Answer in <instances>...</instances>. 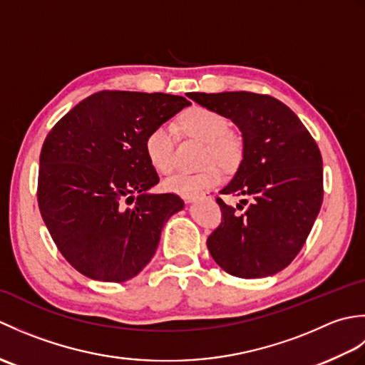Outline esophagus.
I'll return each instance as SVG.
<instances>
[{"instance_id":"1","label":"esophagus","mask_w":365,"mask_h":365,"mask_svg":"<svg viewBox=\"0 0 365 365\" xmlns=\"http://www.w3.org/2000/svg\"><path fill=\"white\" fill-rule=\"evenodd\" d=\"M199 199H212V196L210 195H197V196H191V197H185V200H187V202H196V200H199Z\"/></svg>"}]
</instances>
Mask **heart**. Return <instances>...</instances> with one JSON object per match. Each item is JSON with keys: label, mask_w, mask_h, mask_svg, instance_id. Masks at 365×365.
Wrapping results in <instances>:
<instances>
[{"label": "heart", "mask_w": 365, "mask_h": 365, "mask_svg": "<svg viewBox=\"0 0 365 365\" xmlns=\"http://www.w3.org/2000/svg\"><path fill=\"white\" fill-rule=\"evenodd\" d=\"M180 127L188 135L207 141L204 161H218L222 166L234 168L242 149L237 139L229 133L226 115L207 106L195 105L185 110L180 118ZM144 152L152 168L160 174H169L175 165V131L169 123L153 127L144 138ZM224 173L220 165L210 163L196 173H177L166 178L163 187L168 191L185 197L197 196L200 192L221 183Z\"/></svg>", "instance_id": "1"}]
</instances>
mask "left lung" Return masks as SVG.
<instances>
[{"label": "left lung", "mask_w": 365, "mask_h": 365, "mask_svg": "<svg viewBox=\"0 0 365 365\" xmlns=\"http://www.w3.org/2000/svg\"><path fill=\"white\" fill-rule=\"evenodd\" d=\"M196 103L226 115L242 131L243 160L221 195L242 196L238 215L216 197L222 220L207 238L226 273L265 277L284 269L304 246L323 202L319 145L289 106L254 92H191ZM238 210L243 206L237 205Z\"/></svg>", "instance_id": "left-lung-1"}]
</instances>
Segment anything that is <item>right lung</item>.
<instances>
[{
	"label": "right lung",
	"mask_w": 365,
	"mask_h": 365,
	"mask_svg": "<svg viewBox=\"0 0 365 365\" xmlns=\"http://www.w3.org/2000/svg\"><path fill=\"white\" fill-rule=\"evenodd\" d=\"M188 105L163 92L100 91L46 135L38 210L59 252L81 274L123 282L153 257L163 226L185 204L174 192H149L160 178L144 138Z\"/></svg>",
	"instance_id": "obj_1"
}]
</instances>
